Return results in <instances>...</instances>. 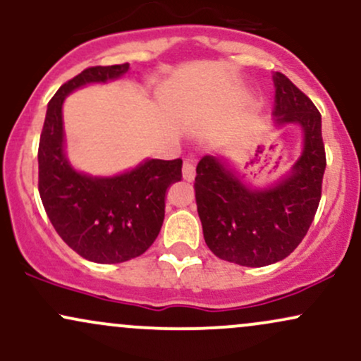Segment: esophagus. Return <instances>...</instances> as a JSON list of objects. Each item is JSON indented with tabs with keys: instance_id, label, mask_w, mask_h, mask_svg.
Instances as JSON below:
<instances>
[{
	"instance_id": "esophagus-1",
	"label": "esophagus",
	"mask_w": 361,
	"mask_h": 361,
	"mask_svg": "<svg viewBox=\"0 0 361 361\" xmlns=\"http://www.w3.org/2000/svg\"><path fill=\"white\" fill-rule=\"evenodd\" d=\"M183 178L186 181H192L195 178V163L193 159H185L183 163Z\"/></svg>"
}]
</instances>
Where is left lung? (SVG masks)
Returning a JSON list of instances; mask_svg holds the SVG:
<instances>
[{
	"label": "left lung",
	"instance_id": "1",
	"mask_svg": "<svg viewBox=\"0 0 361 361\" xmlns=\"http://www.w3.org/2000/svg\"><path fill=\"white\" fill-rule=\"evenodd\" d=\"M275 122L297 123L304 152L292 175L268 190H250L219 159L202 157L195 178L198 217L207 246L241 267H267L287 258L317 212L326 169L321 114L285 74L275 73Z\"/></svg>",
	"mask_w": 361,
	"mask_h": 361
}]
</instances>
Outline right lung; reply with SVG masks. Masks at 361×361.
<instances>
[{
    "label": "right lung",
    "instance_id": "right-lung-1",
    "mask_svg": "<svg viewBox=\"0 0 361 361\" xmlns=\"http://www.w3.org/2000/svg\"><path fill=\"white\" fill-rule=\"evenodd\" d=\"M128 62L93 66L61 86L47 105L39 142V193L61 239L94 263H123L149 250L164 221L166 190L181 180V164L149 159L114 178L74 171L64 156L62 102L86 82L115 80Z\"/></svg>",
    "mask_w": 361,
    "mask_h": 361
}]
</instances>
